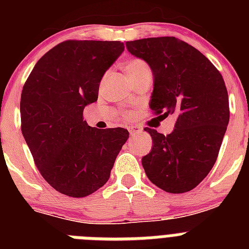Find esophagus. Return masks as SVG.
Returning a JSON list of instances; mask_svg holds the SVG:
<instances>
[{
  "label": "esophagus",
  "mask_w": 249,
  "mask_h": 249,
  "mask_svg": "<svg viewBox=\"0 0 249 249\" xmlns=\"http://www.w3.org/2000/svg\"><path fill=\"white\" fill-rule=\"evenodd\" d=\"M142 131V128L138 126H132V127H128V132L131 133V136H135L137 135V133H140V132Z\"/></svg>",
  "instance_id": "34e87169"
}]
</instances>
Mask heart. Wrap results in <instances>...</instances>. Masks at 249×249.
<instances>
[{"label": "heart", "instance_id": "b5f03b06", "mask_svg": "<svg viewBox=\"0 0 249 249\" xmlns=\"http://www.w3.org/2000/svg\"><path fill=\"white\" fill-rule=\"evenodd\" d=\"M123 67H124V71H126L127 76L132 81L136 80V78H138L141 76H144V74H152L151 67L148 66V63L144 59L138 58V57L127 59ZM126 117H128V114H127Z\"/></svg>", "mask_w": 249, "mask_h": 249}]
</instances>
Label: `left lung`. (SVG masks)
I'll list each match as a JSON object with an SVG mask.
<instances>
[{"instance_id":"left-lung-1","label":"left lung","mask_w":249,"mask_h":249,"mask_svg":"<svg viewBox=\"0 0 249 249\" xmlns=\"http://www.w3.org/2000/svg\"><path fill=\"white\" fill-rule=\"evenodd\" d=\"M126 47L151 67L152 111L177 116L175 129L167 136L144 128L153 143L142 158L144 172L160 190L188 192L214 166L230 122L223 77L197 48L176 37L128 41Z\"/></svg>"}]
</instances>
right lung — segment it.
<instances>
[{
    "mask_svg": "<svg viewBox=\"0 0 249 249\" xmlns=\"http://www.w3.org/2000/svg\"><path fill=\"white\" fill-rule=\"evenodd\" d=\"M123 50L120 41H65L38 59L23 86L22 135L39 173L62 195L80 198L105 186L128 140L127 129H98L83 121Z\"/></svg>",
    "mask_w": 249,
    "mask_h": 249,
    "instance_id": "obj_1",
    "label": "right lung"
}]
</instances>
